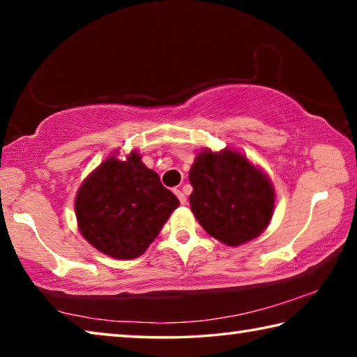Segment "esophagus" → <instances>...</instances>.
I'll return each mask as SVG.
<instances>
[{
  "label": "esophagus",
  "instance_id": "obj_1",
  "mask_svg": "<svg viewBox=\"0 0 357 357\" xmlns=\"http://www.w3.org/2000/svg\"><path fill=\"white\" fill-rule=\"evenodd\" d=\"M174 193H176V197L179 198L181 204H185V203H187V197L184 195V192H181L179 189H174Z\"/></svg>",
  "mask_w": 357,
  "mask_h": 357
}]
</instances>
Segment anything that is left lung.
Listing matches in <instances>:
<instances>
[{"label":"left lung","mask_w":357,"mask_h":357,"mask_svg":"<svg viewBox=\"0 0 357 357\" xmlns=\"http://www.w3.org/2000/svg\"><path fill=\"white\" fill-rule=\"evenodd\" d=\"M189 181L193 215L223 244L236 247L255 239L273 219V184L238 151H202L190 168Z\"/></svg>","instance_id":"1"}]
</instances>
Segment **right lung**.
Listing matches in <instances>:
<instances>
[{
    "instance_id": "add662e5",
    "label": "right lung",
    "mask_w": 357,
    "mask_h": 357,
    "mask_svg": "<svg viewBox=\"0 0 357 357\" xmlns=\"http://www.w3.org/2000/svg\"><path fill=\"white\" fill-rule=\"evenodd\" d=\"M179 206L159 174L132 151L126 160L105 159L83 181L75 197V215L83 238L118 259L140 257Z\"/></svg>"
}]
</instances>
